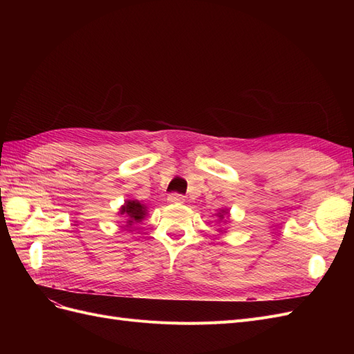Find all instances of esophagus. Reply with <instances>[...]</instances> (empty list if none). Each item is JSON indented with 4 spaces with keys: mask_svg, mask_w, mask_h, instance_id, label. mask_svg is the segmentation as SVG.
Returning <instances> with one entry per match:
<instances>
[{
    "mask_svg": "<svg viewBox=\"0 0 354 354\" xmlns=\"http://www.w3.org/2000/svg\"><path fill=\"white\" fill-rule=\"evenodd\" d=\"M186 199L183 195H178V194H171L168 196V202L169 203H183Z\"/></svg>",
    "mask_w": 354,
    "mask_h": 354,
    "instance_id": "obj_1",
    "label": "esophagus"
}]
</instances>
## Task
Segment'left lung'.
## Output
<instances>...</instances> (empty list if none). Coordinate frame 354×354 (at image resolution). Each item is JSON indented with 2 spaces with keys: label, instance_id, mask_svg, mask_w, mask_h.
<instances>
[{
  "label": "left lung",
  "instance_id": "left-lung-1",
  "mask_svg": "<svg viewBox=\"0 0 354 354\" xmlns=\"http://www.w3.org/2000/svg\"><path fill=\"white\" fill-rule=\"evenodd\" d=\"M226 212H227V211H221V212H218V217H220V220H221V218H224V214H226ZM227 214H229V212H227Z\"/></svg>",
  "mask_w": 354,
  "mask_h": 354
}]
</instances>
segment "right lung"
I'll return each mask as SVG.
<instances>
[{
  "label": "right lung",
  "mask_w": 354,
  "mask_h": 354,
  "mask_svg": "<svg viewBox=\"0 0 354 354\" xmlns=\"http://www.w3.org/2000/svg\"><path fill=\"white\" fill-rule=\"evenodd\" d=\"M120 214L127 217V226H131L133 223H140L147 214V208L138 201H125L124 205L120 208Z\"/></svg>",
  "instance_id": "obj_1"
}]
</instances>
